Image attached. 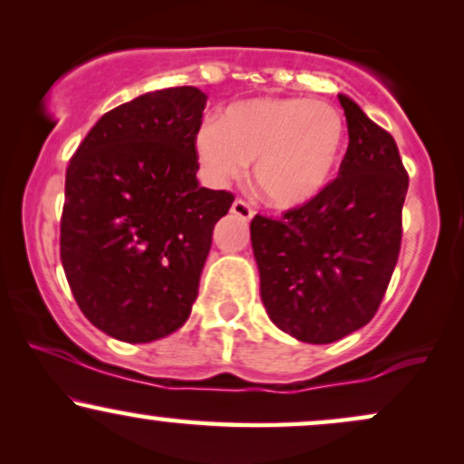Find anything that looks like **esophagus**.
Here are the masks:
<instances>
[{
    "instance_id": "1",
    "label": "esophagus",
    "mask_w": 464,
    "mask_h": 464,
    "mask_svg": "<svg viewBox=\"0 0 464 464\" xmlns=\"http://www.w3.org/2000/svg\"><path fill=\"white\" fill-rule=\"evenodd\" d=\"M231 211H233V214H236L237 218H242V220H250V218L255 216L253 208H250L246 200H242V198H237L236 203L231 205Z\"/></svg>"
}]
</instances>
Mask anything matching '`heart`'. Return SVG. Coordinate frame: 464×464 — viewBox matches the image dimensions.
I'll use <instances>...</instances> for the list:
<instances>
[{
  "label": "heart",
  "instance_id": "heart-1",
  "mask_svg": "<svg viewBox=\"0 0 464 464\" xmlns=\"http://www.w3.org/2000/svg\"><path fill=\"white\" fill-rule=\"evenodd\" d=\"M345 147V121L334 105L298 97H255L205 121L194 136L205 177L216 186L244 177L276 209L309 205L331 186Z\"/></svg>",
  "mask_w": 464,
  "mask_h": 464
}]
</instances>
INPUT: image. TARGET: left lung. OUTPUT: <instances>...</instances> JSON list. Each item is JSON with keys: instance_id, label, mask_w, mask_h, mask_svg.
<instances>
[{"instance_id": "obj_1", "label": "left lung", "mask_w": 464, "mask_h": 464, "mask_svg": "<svg viewBox=\"0 0 464 464\" xmlns=\"http://www.w3.org/2000/svg\"><path fill=\"white\" fill-rule=\"evenodd\" d=\"M339 103L350 138L339 177L304 208L250 222L267 315L304 343H333L376 315L401 244L398 144L353 99Z\"/></svg>"}]
</instances>
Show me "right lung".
<instances>
[{"label": "right lung", "mask_w": 464, "mask_h": 464, "mask_svg": "<svg viewBox=\"0 0 464 464\" xmlns=\"http://www.w3.org/2000/svg\"><path fill=\"white\" fill-rule=\"evenodd\" d=\"M205 103L194 86L140 94L103 114L66 169V281L82 314L121 342L149 343L186 324L211 233L233 203L198 186Z\"/></svg>", "instance_id": "1"}]
</instances>
